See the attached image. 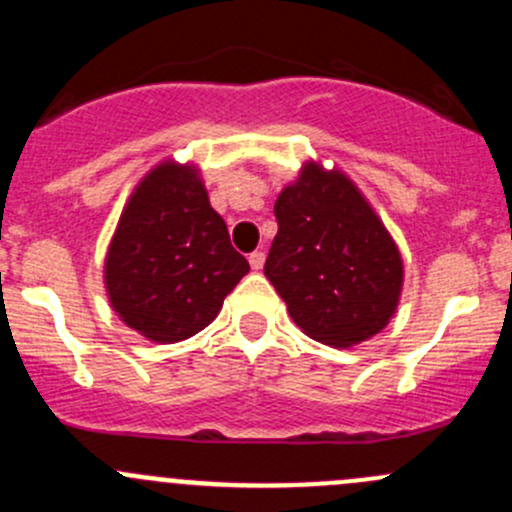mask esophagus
<instances>
[{
	"label": "esophagus",
	"instance_id": "34e87169",
	"mask_svg": "<svg viewBox=\"0 0 512 512\" xmlns=\"http://www.w3.org/2000/svg\"><path fill=\"white\" fill-rule=\"evenodd\" d=\"M250 267L252 270H262V267H265V252L262 250H255L250 255Z\"/></svg>",
	"mask_w": 512,
	"mask_h": 512
}]
</instances>
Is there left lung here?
I'll return each mask as SVG.
<instances>
[{
	"label": "left lung",
	"instance_id": "8db88e82",
	"mask_svg": "<svg viewBox=\"0 0 512 512\" xmlns=\"http://www.w3.org/2000/svg\"><path fill=\"white\" fill-rule=\"evenodd\" d=\"M265 275L307 337L347 349L394 317L404 262L389 230L342 170L307 163L275 203Z\"/></svg>",
	"mask_w": 512,
	"mask_h": 512
}]
</instances>
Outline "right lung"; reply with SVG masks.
Instances as JSON below:
<instances>
[{
  "instance_id": "add662e5",
  "label": "right lung",
  "mask_w": 512,
  "mask_h": 512,
  "mask_svg": "<svg viewBox=\"0 0 512 512\" xmlns=\"http://www.w3.org/2000/svg\"><path fill=\"white\" fill-rule=\"evenodd\" d=\"M247 272L198 170L173 160L156 165L133 190L103 267L118 317L158 344L183 342L208 327Z\"/></svg>"
}]
</instances>
